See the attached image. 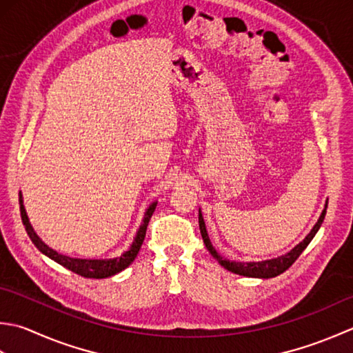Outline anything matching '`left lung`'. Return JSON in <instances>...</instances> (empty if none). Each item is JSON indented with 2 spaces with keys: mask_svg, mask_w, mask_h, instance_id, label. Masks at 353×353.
<instances>
[{
  "mask_svg": "<svg viewBox=\"0 0 353 353\" xmlns=\"http://www.w3.org/2000/svg\"><path fill=\"white\" fill-rule=\"evenodd\" d=\"M326 208H327V203L325 205V210H323L320 214L317 224L312 227V230L309 232V234L305 237V239L301 241L299 245L294 247L290 253H286L285 256H280L276 259H270V261H262V262H236V261H228V259L222 257L218 251L213 248L210 239H208L205 222H204L203 214H201V210H199V230H201V236H203V241L205 243L207 250L210 251V254L221 263V267H224L225 270L232 271V272H234V274H239V276L271 279V277H276L279 274H282V272H285L294 262L297 261V257L303 253V250L309 245V242L314 239V236L317 234L319 228L321 227L323 219H325V214H326Z\"/></svg>",
  "mask_w": 353,
  "mask_h": 353,
  "instance_id": "obj_1",
  "label": "left lung"
}]
</instances>
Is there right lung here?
<instances>
[{
    "instance_id": "add662e5",
    "label": "right lung",
    "mask_w": 353,
    "mask_h": 353,
    "mask_svg": "<svg viewBox=\"0 0 353 353\" xmlns=\"http://www.w3.org/2000/svg\"><path fill=\"white\" fill-rule=\"evenodd\" d=\"M157 203H152L145 213V218H143L141 225L139 228V232L135 234V239L132 242V245L129 247L128 251H125L123 254L114 259H76V257H70V256H63L59 254L57 251H54L53 248H50L48 245H46L42 242L41 237L34 233V230L28 221V216L26 213V208L23 204V195L19 192V210H21V219H23V224L26 227V232L30 237L32 242L34 243V247L38 248L42 254H46L47 257L52 259V261L57 262L62 267H65L67 270L76 272V274L86 277V279H105V277H111L117 272L123 271L125 268H128L129 265L134 262V259L139 254V251L141 248V243L145 241L146 236V228L150 218L155 212Z\"/></svg>"
}]
</instances>
